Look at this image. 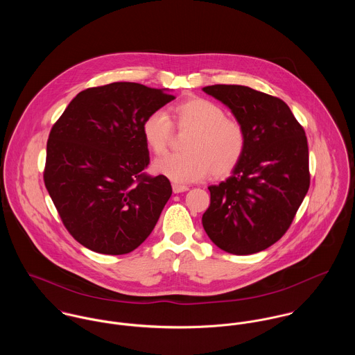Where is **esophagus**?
Segmentation results:
<instances>
[{
  "instance_id": "obj_1",
  "label": "esophagus",
  "mask_w": 355,
  "mask_h": 355,
  "mask_svg": "<svg viewBox=\"0 0 355 355\" xmlns=\"http://www.w3.org/2000/svg\"><path fill=\"white\" fill-rule=\"evenodd\" d=\"M172 190H173V193H175V194H179V193H184V191H187V190H189V187H187V186H182V184H176V183H173V184H172Z\"/></svg>"
}]
</instances>
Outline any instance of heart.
<instances>
[{
  "label": "heart",
  "instance_id": "obj_1",
  "mask_svg": "<svg viewBox=\"0 0 355 355\" xmlns=\"http://www.w3.org/2000/svg\"><path fill=\"white\" fill-rule=\"evenodd\" d=\"M168 114L164 110L150 113L142 124V135L155 154L165 152L173 127L193 131L186 139L182 154H165L153 162L155 173L175 183H191L205 179L210 172L221 178L230 175L241 162L246 149L242 125L227 119L224 109L210 100L191 97L176 103Z\"/></svg>",
  "mask_w": 355,
  "mask_h": 355
}]
</instances>
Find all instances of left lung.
Returning a JSON list of instances; mask_svg holds the SVG:
<instances>
[{
  "label": "left lung",
  "instance_id": "1",
  "mask_svg": "<svg viewBox=\"0 0 355 355\" xmlns=\"http://www.w3.org/2000/svg\"><path fill=\"white\" fill-rule=\"evenodd\" d=\"M202 90L231 109L246 135L243 157L231 176L209 186L203 230L227 253L262 252L286 234L309 190L304 130L280 98L239 85Z\"/></svg>",
  "mask_w": 355,
  "mask_h": 355
}]
</instances>
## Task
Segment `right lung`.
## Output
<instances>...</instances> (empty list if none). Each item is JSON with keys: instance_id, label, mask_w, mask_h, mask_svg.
Instances as JSON below:
<instances>
[{"instance_id": "add662e5", "label": "right lung", "mask_w": 355, "mask_h": 355, "mask_svg": "<svg viewBox=\"0 0 355 355\" xmlns=\"http://www.w3.org/2000/svg\"><path fill=\"white\" fill-rule=\"evenodd\" d=\"M165 89L116 82L80 92L55 121L45 186L65 228L96 253H131L152 234L172 187L148 176L145 119L175 100Z\"/></svg>"}]
</instances>
